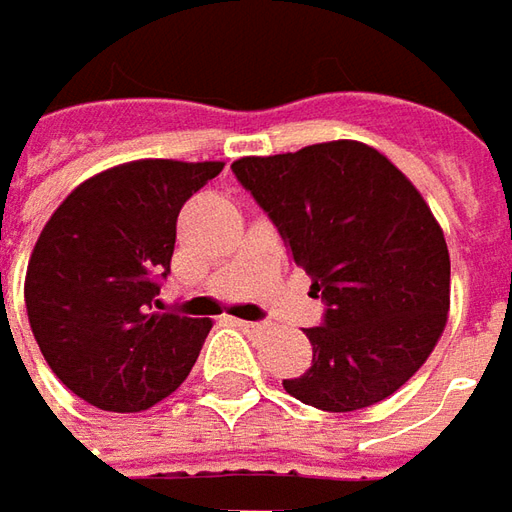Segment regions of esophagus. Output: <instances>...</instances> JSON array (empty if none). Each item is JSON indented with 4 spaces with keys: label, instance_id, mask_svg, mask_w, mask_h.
<instances>
[{
    "label": "esophagus",
    "instance_id": "1",
    "mask_svg": "<svg viewBox=\"0 0 512 512\" xmlns=\"http://www.w3.org/2000/svg\"><path fill=\"white\" fill-rule=\"evenodd\" d=\"M232 325H235V328H241L243 333H257V330L263 328V325H257V322H246V319H232Z\"/></svg>",
    "mask_w": 512,
    "mask_h": 512
}]
</instances>
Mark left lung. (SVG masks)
<instances>
[{"label": "left lung", "mask_w": 512, "mask_h": 512, "mask_svg": "<svg viewBox=\"0 0 512 512\" xmlns=\"http://www.w3.org/2000/svg\"><path fill=\"white\" fill-rule=\"evenodd\" d=\"M232 170L328 305L305 330L314 361L285 392L322 412L398 392L431 356L451 302L446 238L415 184L356 139L243 156Z\"/></svg>", "instance_id": "obj_1"}]
</instances>
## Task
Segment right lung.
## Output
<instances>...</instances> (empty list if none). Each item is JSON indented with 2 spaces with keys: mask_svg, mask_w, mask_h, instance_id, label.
Wrapping results in <instances>:
<instances>
[{
  "mask_svg": "<svg viewBox=\"0 0 512 512\" xmlns=\"http://www.w3.org/2000/svg\"><path fill=\"white\" fill-rule=\"evenodd\" d=\"M221 170L224 162H125L78 184L41 229L24 277L27 319L52 373L86 403L142 412L193 370L212 322L154 305L179 210Z\"/></svg>",
  "mask_w": 512,
  "mask_h": 512,
  "instance_id": "add662e5",
  "label": "right lung"
}]
</instances>
